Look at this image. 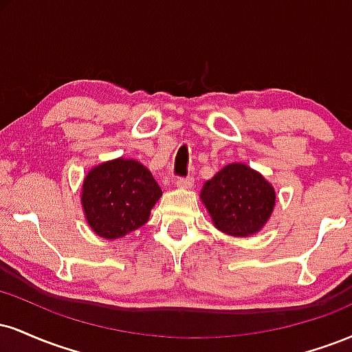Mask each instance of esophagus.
<instances>
[{
	"mask_svg": "<svg viewBox=\"0 0 352 352\" xmlns=\"http://www.w3.org/2000/svg\"><path fill=\"white\" fill-rule=\"evenodd\" d=\"M193 177L192 175H188V177H179V179L175 180V185L177 187H180V188H190L193 185Z\"/></svg>",
	"mask_w": 352,
	"mask_h": 352,
	"instance_id": "1",
	"label": "esophagus"
}]
</instances>
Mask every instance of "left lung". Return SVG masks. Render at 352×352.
Listing matches in <instances>:
<instances>
[{
    "mask_svg": "<svg viewBox=\"0 0 352 352\" xmlns=\"http://www.w3.org/2000/svg\"><path fill=\"white\" fill-rule=\"evenodd\" d=\"M201 201L218 230L233 236L258 232L272 215L274 190L243 164L227 165L201 190Z\"/></svg>",
    "mask_w": 352,
    "mask_h": 352,
    "instance_id": "obj_1",
    "label": "left lung"
}]
</instances>
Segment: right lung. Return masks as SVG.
<instances>
[{"mask_svg": "<svg viewBox=\"0 0 352 352\" xmlns=\"http://www.w3.org/2000/svg\"><path fill=\"white\" fill-rule=\"evenodd\" d=\"M162 195L142 164L117 159L92 168L82 185V207L89 227L114 240L142 227Z\"/></svg>", "mask_w": 352, "mask_h": 352, "instance_id": "right-lung-1", "label": "right lung"}]
</instances>
